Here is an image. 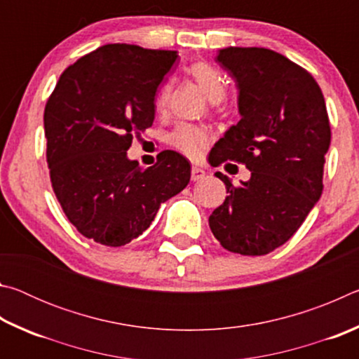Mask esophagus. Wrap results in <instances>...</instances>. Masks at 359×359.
I'll use <instances>...</instances> for the list:
<instances>
[{"label":"esophagus","mask_w":359,"mask_h":359,"mask_svg":"<svg viewBox=\"0 0 359 359\" xmlns=\"http://www.w3.org/2000/svg\"><path fill=\"white\" fill-rule=\"evenodd\" d=\"M204 177H205V171H204V169L196 168V166L191 168V180H193V182H199V180H203Z\"/></svg>","instance_id":"34e87169"}]
</instances>
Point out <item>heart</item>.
Here are the masks:
<instances>
[{
  "label": "heart",
  "instance_id": "heart-1",
  "mask_svg": "<svg viewBox=\"0 0 359 359\" xmlns=\"http://www.w3.org/2000/svg\"><path fill=\"white\" fill-rule=\"evenodd\" d=\"M188 72L212 102H220L226 96V82L212 65L204 62L193 63L188 68ZM169 96H171V83H165L155 100L158 112L166 111L169 106ZM209 133L201 126L182 123L172 131L171 144L187 156L196 158L209 144Z\"/></svg>",
  "mask_w": 359,
  "mask_h": 359
}]
</instances>
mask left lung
<instances>
[{
	"mask_svg": "<svg viewBox=\"0 0 359 359\" xmlns=\"http://www.w3.org/2000/svg\"><path fill=\"white\" fill-rule=\"evenodd\" d=\"M215 62L238 85L241 120L210 150L209 163L245 165L250 179L234 187L209 217L217 241L258 257L293 236L323 191L331 144L323 93L306 69L263 47H226Z\"/></svg>",
	"mask_w": 359,
	"mask_h": 359,
	"instance_id": "1",
	"label": "left lung"
}]
</instances>
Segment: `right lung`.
<instances>
[{
  "instance_id": "right-lung-1",
  "label": "right lung",
  "mask_w": 359,
  "mask_h": 359,
  "mask_svg": "<svg viewBox=\"0 0 359 359\" xmlns=\"http://www.w3.org/2000/svg\"><path fill=\"white\" fill-rule=\"evenodd\" d=\"M175 50L106 44L63 71L44 111L47 163L55 196L79 233L120 247L147 229L161 203L190 182L174 150L142 169L126 150L154 123L155 96Z\"/></svg>"
}]
</instances>
